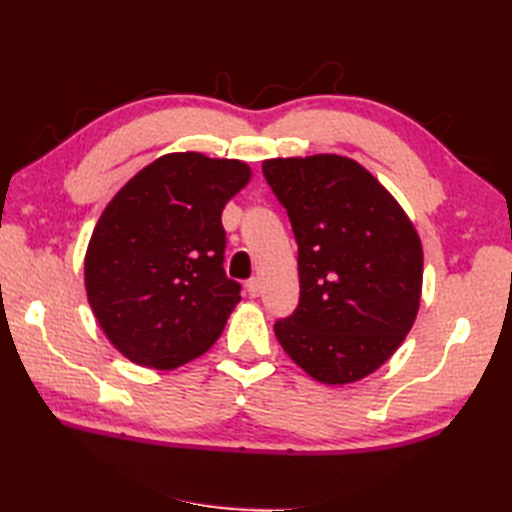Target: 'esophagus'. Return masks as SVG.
Masks as SVG:
<instances>
[{"mask_svg":"<svg viewBox=\"0 0 512 512\" xmlns=\"http://www.w3.org/2000/svg\"><path fill=\"white\" fill-rule=\"evenodd\" d=\"M246 290H248L250 297H259V295H262V281L250 279L248 284H246Z\"/></svg>","mask_w":512,"mask_h":512,"instance_id":"1","label":"esophagus"}]
</instances>
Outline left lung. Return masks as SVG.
Segmentation results:
<instances>
[{
    "mask_svg": "<svg viewBox=\"0 0 512 512\" xmlns=\"http://www.w3.org/2000/svg\"><path fill=\"white\" fill-rule=\"evenodd\" d=\"M299 244L301 297L277 341L323 385H352L407 339L422 295V242L361 162L336 154L264 160Z\"/></svg>",
    "mask_w": 512,
    "mask_h": 512,
    "instance_id": "obj_1",
    "label": "left lung"
}]
</instances>
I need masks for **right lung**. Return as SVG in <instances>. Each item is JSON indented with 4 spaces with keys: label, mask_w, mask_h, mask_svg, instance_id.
<instances>
[{
    "label": "right lung",
    "mask_w": 512,
    "mask_h": 512,
    "mask_svg": "<svg viewBox=\"0 0 512 512\" xmlns=\"http://www.w3.org/2000/svg\"><path fill=\"white\" fill-rule=\"evenodd\" d=\"M253 176L246 162L176 151L125 182L85 250V292L129 361L176 369L220 339L239 303L224 275L222 211Z\"/></svg>",
    "instance_id": "1"
}]
</instances>
